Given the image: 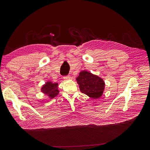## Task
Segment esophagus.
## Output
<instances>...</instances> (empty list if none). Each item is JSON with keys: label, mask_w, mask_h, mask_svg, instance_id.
<instances>
[{"label": "esophagus", "mask_w": 150, "mask_h": 150, "mask_svg": "<svg viewBox=\"0 0 150 150\" xmlns=\"http://www.w3.org/2000/svg\"><path fill=\"white\" fill-rule=\"evenodd\" d=\"M70 79H71V76H70L69 75H68V76H64V79L65 81L69 80Z\"/></svg>", "instance_id": "1"}]
</instances>
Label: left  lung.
Here are the masks:
<instances>
[{
    "instance_id": "left-lung-1",
    "label": "left lung",
    "mask_w": 150,
    "mask_h": 150,
    "mask_svg": "<svg viewBox=\"0 0 150 150\" xmlns=\"http://www.w3.org/2000/svg\"><path fill=\"white\" fill-rule=\"evenodd\" d=\"M81 93L93 99H98L103 96L105 89V82L96 74L86 70L79 72L76 78Z\"/></svg>"
}]
</instances>
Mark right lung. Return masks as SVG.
Segmentation results:
<instances>
[{"instance_id": "obj_1", "label": "right lung", "mask_w": 150, "mask_h": 150, "mask_svg": "<svg viewBox=\"0 0 150 150\" xmlns=\"http://www.w3.org/2000/svg\"><path fill=\"white\" fill-rule=\"evenodd\" d=\"M40 91L48 96L50 99H53L59 93V90L58 89V83H53L51 81H47L42 85L40 88Z\"/></svg>"}]
</instances>
